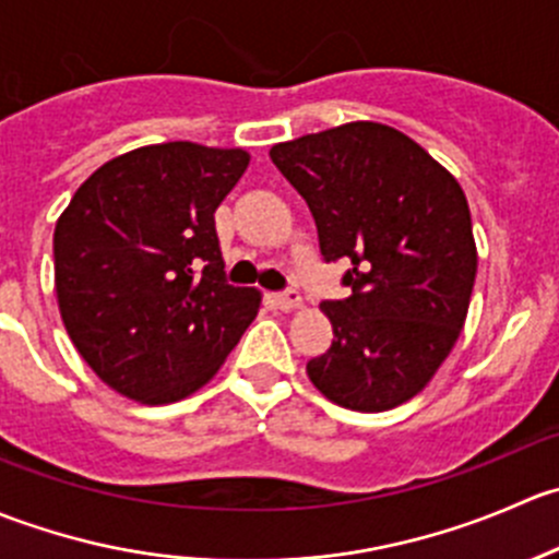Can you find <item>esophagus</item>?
Returning <instances> with one entry per match:
<instances>
[{
    "mask_svg": "<svg viewBox=\"0 0 559 559\" xmlns=\"http://www.w3.org/2000/svg\"><path fill=\"white\" fill-rule=\"evenodd\" d=\"M275 306H278L281 311H297V308L302 306L300 292H297V289L281 292V295H275Z\"/></svg>",
    "mask_w": 559,
    "mask_h": 559,
    "instance_id": "esophagus-1",
    "label": "esophagus"
}]
</instances>
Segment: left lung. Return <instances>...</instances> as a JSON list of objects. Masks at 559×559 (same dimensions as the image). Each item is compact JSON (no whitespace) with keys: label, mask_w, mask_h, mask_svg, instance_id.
Returning a JSON list of instances; mask_svg holds the SVG:
<instances>
[{"label":"left lung","mask_w":559,"mask_h":559,"mask_svg":"<svg viewBox=\"0 0 559 559\" xmlns=\"http://www.w3.org/2000/svg\"><path fill=\"white\" fill-rule=\"evenodd\" d=\"M270 159L311 207L326 262L352 259V295L319 306L335 337L308 359V379L343 408H397L430 384L465 326L478 267L465 191L376 121L275 143Z\"/></svg>","instance_id":"1"}]
</instances>
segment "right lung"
Listing matches in <instances>:
<instances>
[{
  "mask_svg": "<svg viewBox=\"0 0 559 559\" xmlns=\"http://www.w3.org/2000/svg\"><path fill=\"white\" fill-rule=\"evenodd\" d=\"M248 151L175 140L105 162L56 222L67 335L123 397L178 403L202 389L257 319L262 292L229 286L213 213Z\"/></svg>",
  "mask_w": 559,
  "mask_h": 559,
  "instance_id": "obj_1",
  "label": "right lung"
}]
</instances>
